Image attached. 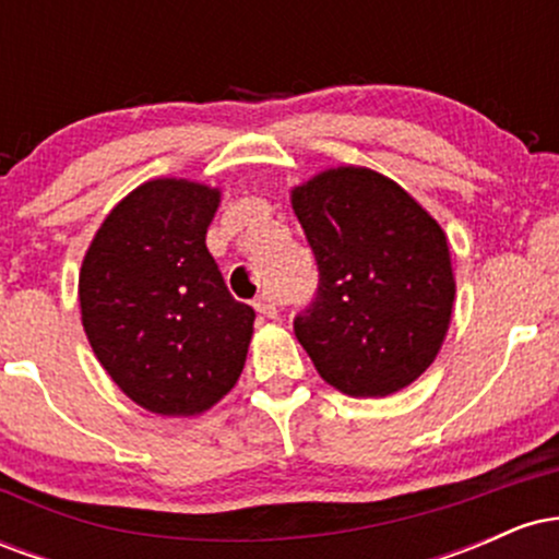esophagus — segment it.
Segmentation results:
<instances>
[{"mask_svg": "<svg viewBox=\"0 0 559 559\" xmlns=\"http://www.w3.org/2000/svg\"><path fill=\"white\" fill-rule=\"evenodd\" d=\"M254 310L265 318L278 316V297L273 292H262L258 299H254Z\"/></svg>", "mask_w": 559, "mask_h": 559, "instance_id": "esophagus-1", "label": "esophagus"}]
</instances>
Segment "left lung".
Returning <instances> with one entry per match:
<instances>
[{
    "label": "left lung",
    "mask_w": 559,
    "mask_h": 559,
    "mask_svg": "<svg viewBox=\"0 0 559 559\" xmlns=\"http://www.w3.org/2000/svg\"><path fill=\"white\" fill-rule=\"evenodd\" d=\"M318 262L294 333L323 381L389 396L433 362L452 318L444 230L402 186L368 168L325 170L292 194Z\"/></svg>",
    "instance_id": "left-lung-1"
}]
</instances>
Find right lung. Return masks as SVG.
<instances>
[{
  "label": "right lung",
  "mask_w": 559,
  "mask_h": 559,
  "mask_svg": "<svg viewBox=\"0 0 559 559\" xmlns=\"http://www.w3.org/2000/svg\"><path fill=\"white\" fill-rule=\"evenodd\" d=\"M221 194L157 178L107 215L83 258L81 318L96 360L141 407L197 415L239 381L254 310L230 297L204 236Z\"/></svg>",
  "instance_id": "right-lung-1"
}]
</instances>
